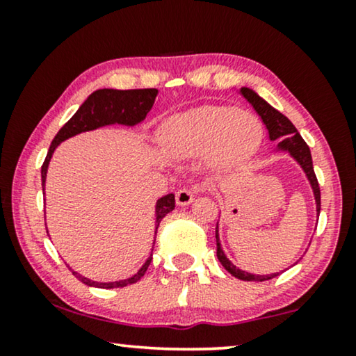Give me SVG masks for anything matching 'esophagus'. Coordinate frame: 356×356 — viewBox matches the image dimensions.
Segmentation results:
<instances>
[{"instance_id":"1","label":"esophagus","mask_w":356,"mask_h":356,"mask_svg":"<svg viewBox=\"0 0 356 356\" xmlns=\"http://www.w3.org/2000/svg\"><path fill=\"white\" fill-rule=\"evenodd\" d=\"M175 199H177L178 206H189V204L194 201V193L188 188H181V189H178L177 197Z\"/></svg>"}]
</instances>
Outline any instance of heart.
I'll list each match as a JSON object with an SVG mask.
<instances>
[{
  "instance_id": "b5f03b06",
  "label": "heart",
  "mask_w": 356,
  "mask_h": 356,
  "mask_svg": "<svg viewBox=\"0 0 356 356\" xmlns=\"http://www.w3.org/2000/svg\"><path fill=\"white\" fill-rule=\"evenodd\" d=\"M262 138L259 120L233 106H201L168 121L163 147L175 159L211 154L218 168H230L256 152Z\"/></svg>"
}]
</instances>
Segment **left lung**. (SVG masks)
Returning <instances> with one entry per match:
<instances>
[{
  "label": "left lung",
  "instance_id": "left-lung-1",
  "mask_svg": "<svg viewBox=\"0 0 356 356\" xmlns=\"http://www.w3.org/2000/svg\"><path fill=\"white\" fill-rule=\"evenodd\" d=\"M241 94L245 99L250 102V104L254 106V110L259 113V116L264 121V124L269 129V138L270 140L275 139H282L285 138L280 143V147L289 150V152L293 155L301 167H303L306 177H308L311 186H313L314 191V199H316V209H318V213L321 212V189H319V183L318 178H316L314 168H313V159H311V150L308 147V144L305 143V139L301 138L298 131L293 126V123L286 118L285 115H282L279 110H275L274 106H270L266 100H262L259 95H256L254 92L243 87ZM216 238H217V257L218 261L222 262V266L230 272L232 275H235L236 279L240 280H248V282H264L269 279H274L279 274H272V275H254V274H248L245 270L236 269L235 266L232 264L230 261L227 259V256L223 254L220 243H218V230H216Z\"/></svg>",
  "mask_w": 356,
  "mask_h": 356
}]
</instances>
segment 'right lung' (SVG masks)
<instances>
[{"label":"right lung","instance_id":"obj_1","mask_svg":"<svg viewBox=\"0 0 356 356\" xmlns=\"http://www.w3.org/2000/svg\"><path fill=\"white\" fill-rule=\"evenodd\" d=\"M157 89H131V90H115V89H100L95 90L94 94L89 95L84 104L81 105V108L76 111L74 116L58 131V134L53 139V143L48 149L47 159L42 165V184L45 186V178H47V168L50 163V159L58 144L66 140L67 138L82 133V131H90L100 126L111 124V123H121V124H136L139 121L145 118V115L149 113L152 108L155 97H157ZM175 209V196L173 194H167L162 199H159L157 202V227H155V235H157V228L162 222V218L167 216L168 212H172ZM150 261H152V254L145 264L140 267L138 274H134L131 279L120 280V282H108V284H100V282H94L86 279L77 274V272L71 270L72 275H76L77 280H81L82 284L89 286H99V289H123L131 284H136L143 279L145 272H147Z\"/></svg>","mask_w":356,"mask_h":356}]
</instances>
